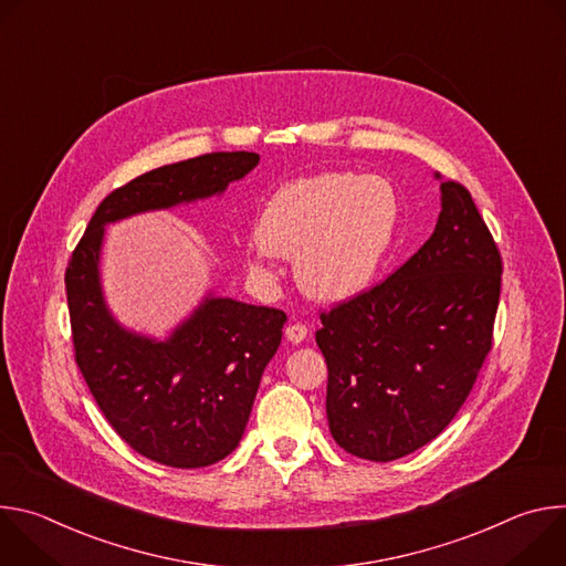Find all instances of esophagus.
<instances>
[{
	"label": "esophagus",
	"instance_id": "34e87169",
	"mask_svg": "<svg viewBox=\"0 0 566 566\" xmlns=\"http://www.w3.org/2000/svg\"><path fill=\"white\" fill-rule=\"evenodd\" d=\"M306 325H302V322H293V325H289L286 329H284V336H286V340L289 343H293V345H300L304 338H306Z\"/></svg>",
	"mask_w": 566,
	"mask_h": 566
}]
</instances>
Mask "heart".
Masks as SVG:
<instances>
[{
	"label": "heart",
	"mask_w": 566,
	"mask_h": 566,
	"mask_svg": "<svg viewBox=\"0 0 566 566\" xmlns=\"http://www.w3.org/2000/svg\"><path fill=\"white\" fill-rule=\"evenodd\" d=\"M400 199L385 177L325 172L282 186L264 206L249 251L255 273L269 258H297V286L313 300L365 293L394 241Z\"/></svg>",
	"instance_id": "1"
}]
</instances>
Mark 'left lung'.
<instances>
[{"label":"left lung","instance_id":"obj_1","mask_svg":"<svg viewBox=\"0 0 566 566\" xmlns=\"http://www.w3.org/2000/svg\"><path fill=\"white\" fill-rule=\"evenodd\" d=\"M500 289L489 226L461 184L441 181L426 244L385 282L319 313L315 343L329 369L336 443L385 463L437 439L493 347Z\"/></svg>","mask_w":566,"mask_h":566}]
</instances>
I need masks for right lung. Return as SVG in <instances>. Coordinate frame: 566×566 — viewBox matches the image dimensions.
<instances>
[{"label": "right lung", "instance_id": "add662e5", "mask_svg": "<svg viewBox=\"0 0 566 566\" xmlns=\"http://www.w3.org/2000/svg\"><path fill=\"white\" fill-rule=\"evenodd\" d=\"M258 164L255 151H212L132 179L103 199L69 260L75 363L116 434L156 463L203 468L239 446L286 313L206 295L166 340L129 332L101 286L105 226L221 195Z\"/></svg>", "mask_w": 566, "mask_h": 566}]
</instances>
